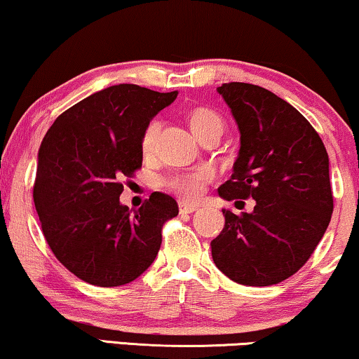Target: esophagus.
Returning a JSON list of instances; mask_svg holds the SVG:
<instances>
[{"label": "esophagus", "instance_id": "obj_1", "mask_svg": "<svg viewBox=\"0 0 359 359\" xmlns=\"http://www.w3.org/2000/svg\"><path fill=\"white\" fill-rule=\"evenodd\" d=\"M179 211H180V215H190V213H194V211H196V206L185 203V201H180Z\"/></svg>", "mask_w": 359, "mask_h": 359}]
</instances>
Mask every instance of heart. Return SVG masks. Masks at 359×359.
<instances>
[{
  "label": "heart",
  "instance_id": "1",
  "mask_svg": "<svg viewBox=\"0 0 359 359\" xmlns=\"http://www.w3.org/2000/svg\"><path fill=\"white\" fill-rule=\"evenodd\" d=\"M185 120L189 123L196 138L200 141H205L210 136H219L224 131V122L219 114H216L213 109L208 107H191L187 110ZM161 135V122L159 120H151L146 125L143 133H141L140 140V149L144 158H151L154 156L156 148H158V141ZM213 180V172L208 169H196L189 170V172L174 174L164 180V187L169 191H172L182 200L187 201H196L201 198L206 185Z\"/></svg>",
  "mask_w": 359,
  "mask_h": 359
}]
</instances>
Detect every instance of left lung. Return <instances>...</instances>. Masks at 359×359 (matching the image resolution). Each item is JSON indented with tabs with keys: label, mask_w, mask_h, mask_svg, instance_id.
I'll list each match as a JSON object with an SVG mask.
<instances>
[{
	"label": "left lung",
	"mask_w": 359,
	"mask_h": 359,
	"mask_svg": "<svg viewBox=\"0 0 359 359\" xmlns=\"http://www.w3.org/2000/svg\"><path fill=\"white\" fill-rule=\"evenodd\" d=\"M218 93L241 131L234 172L218 194L228 201L254 198L255 206L241 215L223 210L211 255L239 285H276L311 259L330 223L329 154L304 115L269 89L226 83Z\"/></svg>",
	"instance_id": "left-lung-1"
}]
</instances>
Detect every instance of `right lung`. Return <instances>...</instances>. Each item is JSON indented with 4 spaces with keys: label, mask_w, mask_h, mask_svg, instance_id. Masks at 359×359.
Returning a JSON list of instances; mask_svg holds the SVG:
<instances>
[{
    "label": "right lung",
    "mask_w": 359,
    "mask_h": 359,
    "mask_svg": "<svg viewBox=\"0 0 359 359\" xmlns=\"http://www.w3.org/2000/svg\"><path fill=\"white\" fill-rule=\"evenodd\" d=\"M177 90L110 86L55 120L39 149L34 203L60 264L89 285L122 286L148 270L163 226L179 215L172 196L154 191L131 213L123 180L141 168V133Z\"/></svg>",
    "instance_id": "1"
}]
</instances>
